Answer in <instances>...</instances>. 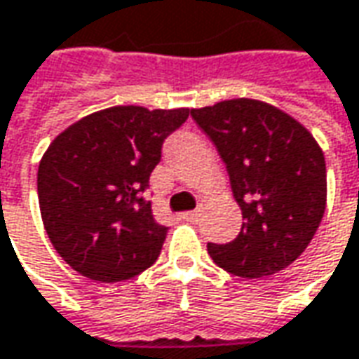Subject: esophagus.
<instances>
[{
    "label": "esophagus",
    "instance_id": "esophagus-1",
    "mask_svg": "<svg viewBox=\"0 0 359 359\" xmlns=\"http://www.w3.org/2000/svg\"><path fill=\"white\" fill-rule=\"evenodd\" d=\"M198 217H201V212H198V210H191V212H184V215H182V218H184V220H189V222H196Z\"/></svg>",
    "mask_w": 359,
    "mask_h": 359
}]
</instances>
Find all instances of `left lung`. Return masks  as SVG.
<instances>
[{
    "mask_svg": "<svg viewBox=\"0 0 359 359\" xmlns=\"http://www.w3.org/2000/svg\"><path fill=\"white\" fill-rule=\"evenodd\" d=\"M217 147L242 210L238 236L208 242L210 258L241 278L290 266L314 238L326 210V161L316 139L276 107L230 99L192 109Z\"/></svg>",
    "mask_w": 359,
    "mask_h": 359,
    "instance_id": "1",
    "label": "left lung"
}]
</instances>
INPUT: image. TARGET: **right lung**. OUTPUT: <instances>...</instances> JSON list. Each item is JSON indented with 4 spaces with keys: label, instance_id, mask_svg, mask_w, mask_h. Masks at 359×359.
Instances as JSON below:
<instances>
[{
    "label": "right lung",
    "instance_id": "obj_1",
    "mask_svg": "<svg viewBox=\"0 0 359 359\" xmlns=\"http://www.w3.org/2000/svg\"><path fill=\"white\" fill-rule=\"evenodd\" d=\"M189 113L111 107L71 125L45 151L37 170L43 226L81 276L121 282L155 264L168 229L153 217L149 179Z\"/></svg>",
    "mask_w": 359,
    "mask_h": 359
}]
</instances>
